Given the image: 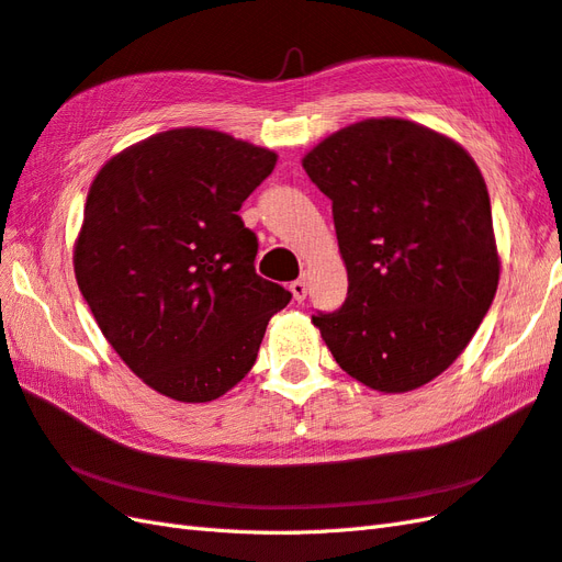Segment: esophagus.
I'll return each instance as SVG.
<instances>
[{"instance_id": "esophagus-1", "label": "esophagus", "mask_w": 562, "mask_h": 562, "mask_svg": "<svg viewBox=\"0 0 562 562\" xmlns=\"http://www.w3.org/2000/svg\"><path fill=\"white\" fill-rule=\"evenodd\" d=\"M291 293L293 297L297 300V303H303V300L307 297V277H300L297 281L291 283Z\"/></svg>"}]
</instances>
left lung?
<instances>
[{
    "label": "left lung",
    "instance_id": "1",
    "mask_svg": "<svg viewBox=\"0 0 562 562\" xmlns=\"http://www.w3.org/2000/svg\"><path fill=\"white\" fill-rule=\"evenodd\" d=\"M303 169L334 204L348 271L344 307L312 324L360 384H429L468 348L498 289L482 171L453 138L395 116L326 135Z\"/></svg>",
    "mask_w": 562,
    "mask_h": 562
}]
</instances>
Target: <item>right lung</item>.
Returning a JSON list of instances; mask_svg holds the SVG:
<instances>
[{"label":"right lung","instance_id":"right-lung-1","mask_svg":"<svg viewBox=\"0 0 562 562\" xmlns=\"http://www.w3.org/2000/svg\"><path fill=\"white\" fill-rule=\"evenodd\" d=\"M277 153L212 128H171L114 155L88 190L78 289L109 346L149 389L210 403L250 372L291 293L255 271L240 204Z\"/></svg>","mask_w":562,"mask_h":562}]
</instances>
